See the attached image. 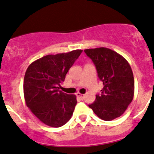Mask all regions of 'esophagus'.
<instances>
[{
    "label": "esophagus",
    "instance_id": "obj_1",
    "mask_svg": "<svg viewBox=\"0 0 154 154\" xmlns=\"http://www.w3.org/2000/svg\"><path fill=\"white\" fill-rule=\"evenodd\" d=\"M77 97L80 98L81 100H83V99L85 98V94H82L80 93H77Z\"/></svg>",
    "mask_w": 154,
    "mask_h": 154
}]
</instances>
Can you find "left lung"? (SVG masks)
Listing matches in <instances>:
<instances>
[{
    "mask_svg": "<svg viewBox=\"0 0 154 154\" xmlns=\"http://www.w3.org/2000/svg\"><path fill=\"white\" fill-rule=\"evenodd\" d=\"M95 65L103 88L96 100L88 105L100 119L111 121L119 117L131 103L134 80L128 62L110 48L100 47L84 50Z\"/></svg>",
    "mask_w": 154,
    "mask_h": 154,
    "instance_id": "1",
    "label": "left lung"
}]
</instances>
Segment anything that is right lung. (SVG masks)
I'll list each match as a JSON object with an SVG mask.
<instances>
[{
    "instance_id": "obj_1",
    "label": "right lung",
    "mask_w": 154,
    "mask_h": 154,
    "mask_svg": "<svg viewBox=\"0 0 154 154\" xmlns=\"http://www.w3.org/2000/svg\"><path fill=\"white\" fill-rule=\"evenodd\" d=\"M82 50L48 54L32 63L27 68L23 81L26 104L46 125L59 128L72 117L77 99L59 90L68 71Z\"/></svg>"
}]
</instances>
